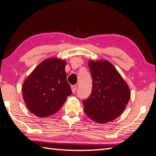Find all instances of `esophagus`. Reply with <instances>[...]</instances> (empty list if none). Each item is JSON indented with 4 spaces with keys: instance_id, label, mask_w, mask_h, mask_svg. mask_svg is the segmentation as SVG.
Returning <instances> with one entry per match:
<instances>
[{
    "instance_id": "34e87169",
    "label": "esophagus",
    "mask_w": 156,
    "mask_h": 156,
    "mask_svg": "<svg viewBox=\"0 0 156 156\" xmlns=\"http://www.w3.org/2000/svg\"><path fill=\"white\" fill-rule=\"evenodd\" d=\"M71 91H72L73 94L76 93V85L71 86Z\"/></svg>"
}]
</instances>
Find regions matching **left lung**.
Segmentation results:
<instances>
[{
    "label": "left lung",
    "mask_w": 156,
    "mask_h": 156,
    "mask_svg": "<svg viewBox=\"0 0 156 156\" xmlns=\"http://www.w3.org/2000/svg\"><path fill=\"white\" fill-rule=\"evenodd\" d=\"M92 91L83 101L84 110L91 120L105 123L122 115L130 99L128 85L110 62L90 60Z\"/></svg>",
    "instance_id": "8db88e82"
}]
</instances>
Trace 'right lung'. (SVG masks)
Here are the masks:
<instances>
[{
	"label": "right lung",
	"instance_id": "right-lung-1",
	"mask_svg": "<svg viewBox=\"0 0 156 156\" xmlns=\"http://www.w3.org/2000/svg\"><path fill=\"white\" fill-rule=\"evenodd\" d=\"M66 64L58 58L46 59L25 80L22 86L23 100L30 112L37 117L54 115L71 94Z\"/></svg>",
	"mask_w": 156,
	"mask_h": 156
}]
</instances>
